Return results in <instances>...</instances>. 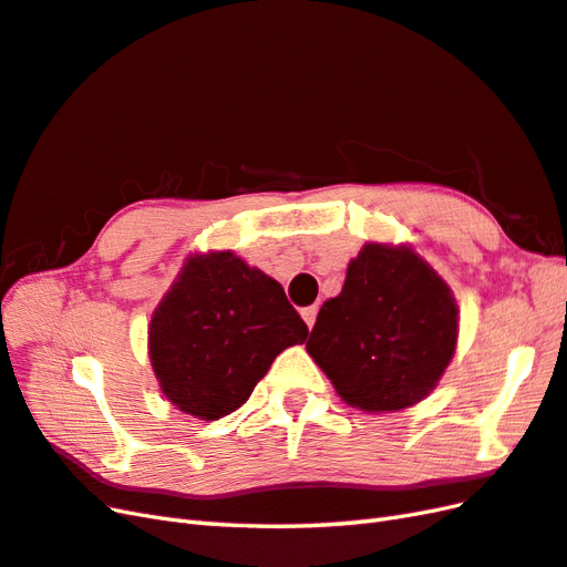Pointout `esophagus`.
Instances as JSON below:
<instances>
[{
    "mask_svg": "<svg viewBox=\"0 0 567 567\" xmlns=\"http://www.w3.org/2000/svg\"><path fill=\"white\" fill-rule=\"evenodd\" d=\"M316 316H318V307H316V303H313V307L301 309V318H303V321H307V326H309V328H313V323H316Z\"/></svg>",
    "mask_w": 567,
    "mask_h": 567,
    "instance_id": "1",
    "label": "esophagus"
}]
</instances>
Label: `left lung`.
<instances>
[{
  "instance_id": "1",
  "label": "left lung",
  "mask_w": 567,
  "mask_h": 567,
  "mask_svg": "<svg viewBox=\"0 0 567 567\" xmlns=\"http://www.w3.org/2000/svg\"><path fill=\"white\" fill-rule=\"evenodd\" d=\"M455 342L457 307L439 275L408 246L367 244L318 311L307 350L344 402L393 412L431 393Z\"/></svg>"
}]
</instances>
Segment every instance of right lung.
I'll return each mask as SVG.
<instances>
[{
    "label": "right lung",
    "mask_w": 567,
    "mask_h": 567,
    "mask_svg": "<svg viewBox=\"0 0 567 567\" xmlns=\"http://www.w3.org/2000/svg\"><path fill=\"white\" fill-rule=\"evenodd\" d=\"M307 336L280 282L220 251L186 260L151 318L148 344L165 398L215 422L239 410L272 359Z\"/></svg>",
    "instance_id": "1"
}]
</instances>
